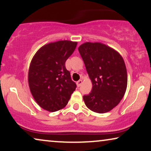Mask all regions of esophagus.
I'll use <instances>...</instances> for the list:
<instances>
[{"mask_svg":"<svg viewBox=\"0 0 151 151\" xmlns=\"http://www.w3.org/2000/svg\"><path fill=\"white\" fill-rule=\"evenodd\" d=\"M82 84V80H78V81L77 82H76V84H77L78 87H79V86H81Z\"/></svg>","mask_w":151,"mask_h":151,"instance_id":"1","label":"esophagus"}]
</instances>
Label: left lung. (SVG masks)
Masks as SVG:
<instances>
[{"label":"left lung","instance_id":"1","mask_svg":"<svg viewBox=\"0 0 151 151\" xmlns=\"http://www.w3.org/2000/svg\"><path fill=\"white\" fill-rule=\"evenodd\" d=\"M78 51L93 84L91 92L83 96L84 103L93 112H109L120 102L127 90V71L123 58L101 42H84Z\"/></svg>","mask_w":151,"mask_h":151}]
</instances>
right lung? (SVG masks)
Instances as JSON below:
<instances>
[{
  "label": "right lung",
  "mask_w": 151,
  "mask_h": 151,
  "mask_svg": "<svg viewBox=\"0 0 151 151\" xmlns=\"http://www.w3.org/2000/svg\"><path fill=\"white\" fill-rule=\"evenodd\" d=\"M77 44L70 40L48 43L37 51L31 61L29 86L37 104L45 110L55 112L63 109L76 90L65 62Z\"/></svg>",
  "instance_id": "add662e5"
}]
</instances>
